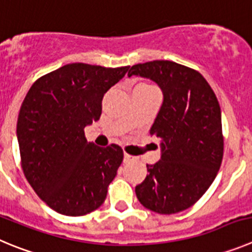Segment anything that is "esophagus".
<instances>
[{
    "label": "esophagus",
    "instance_id": "34e87169",
    "mask_svg": "<svg viewBox=\"0 0 252 252\" xmlns=\"http://www.w3.org/2000/svg\"><path fill=\"white\" fill-rule=\"evenodd\" d=\"M133 160H135V158H133V156H131V155H128V154H126V152H125V155H124L125 162H130V161H133Z\"/></svg>",
    "mask_w": 252,
    "mask_h": 252
}]
</instances>
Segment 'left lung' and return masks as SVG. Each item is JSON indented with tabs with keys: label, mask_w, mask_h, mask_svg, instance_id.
<instances>
[{
	"label": "left lung",
	"mask_w": 252,
	"mask_h": 252,
	"mask_svg": "<svg viewBox=\"0 0 252 252\" xmlns=\"http://www.w3.org/2000/svg\"><path fill=\"white\" fill-rule=\"evenodd\" d=\"M132 75L160 86L163 102L150 135L161 144V160L147 165L135 189L142 206L170 215L192 206L215 180L223 156L221 110L204 76L172 61L133 64Z\"/></svg>",
	"instance_id": "left-lung-1"
}]
</instances>
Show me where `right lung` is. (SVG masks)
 I'll list each match as a JSON object with an SVG mask.
<instances>
[{"label":"right lung","mask_w":252,"mask_h":252,"mask_svg":"<svg viewBox=\"0 0 252 252\" xmlns=\"http://www.w3.org/2000/svg\"><path fill=\"white\" fill-rule=\"evenodd\" d=\"M127 71L64 64L34 81L21 105V167L37 196L59 214L86 215L105 201L124 151L87 142L85 127L100 119L103 94Z\"/></svg>","instance_id":"obj_1"}]
</instances>
